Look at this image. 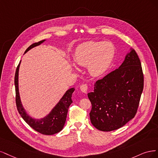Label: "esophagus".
I'll list each match as a JSON object with an SVG mask.
<instances>
[{
  "mask_svg": "<svg viewBox=\"0 0 158 158\" xmlns=\"http://www.w3.org/2000/svg\"><path fill=\"white\" fill-rule=\"evenodd\" d=\"M80 89L84 93H86L88 90V86L86 84H82L80 86Z\"/></svg>",
  "mask_w": 158,
  "mask_h": 158,
  "instance_id": "obj_1",
  "label": "esophagus"
}]
</instances>
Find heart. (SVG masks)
<instances>
[{
  "label": "heart",
  "instance_id": "b5f03b06",
  "mask_svg": "<svg viewBox=\"0 0 158 158\" xmlns=\"http://www.w3.org/2000/svg\"><path fill=\"white\" fill-rule=\"evenodd\" d=\"M114 52L113 46L109 42L100 43L90 41L77 48L74 60L81 66H88L89 73L94 77H98L109 68L114 58Z\"/></svg>",
  "mask_w": 158,
  "mask_h": 158
}]
</instances>
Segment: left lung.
Here are the masks:
<instances>
[{
    "mask_svg": "<svg viewBox=\"0 0 158 158\" xmlns=\"http://www.w3.org/2000/svg\"><path fill=\"white\" fill-rule=\"evenodd\" d=\"M144 88L140 60L134 49L118 69L96 81L88 93L91 123L102 131L119 129L135 116Z\"/></svg>",
    "mask_w": 158,
    "mask_h": 158,
    "instance_id": "left-lung-1",
    "label": "left lung"
}]
</instances>
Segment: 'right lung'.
Listing matches in <instances>:
<instances>
[{
  "label": "right lung",
  "mask_w": 158,
  "mask_h": 158,
  "mask_svg": "<svg viewBox=\"0 0 158 158\" xmlns=\"http://www.w3.org/2000/svg\"><path fill=\"white\" fill-rule=\"evenodd\" d=\"M44 40H40L39 42L35 43L30 45L25 51L27 52L30 49L43 43ZM18 64L16 70L14 77L15 89H16V104L19 114L26 123L38 133L45 135H52L58 133L62 131L64 126L65 122L67 118L68 108L70 104L73 102L72 96L74 92V88H72L66 91L63 97L61 98L59 102L56 106L54 109L46 118L40 120H35L29 117L23 110L21 101H20L19 90H18V71L19 68Z\"/></svg>",
  "instance_id": "right-lung-1"
}]
</instances>
